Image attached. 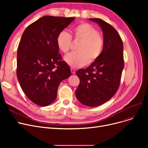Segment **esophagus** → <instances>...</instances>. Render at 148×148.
<instances>
[{"label":"esophagus","mask_w":148,"mask_h":148,"mask_svg":"<svg viewBox=\"0 0 148 148\" xmlns=\"http://www.w3.org/2000/svg\"><path fill=\"white\" fill-rule=\"evenodd\" d=\"M71 73H72L73 74H74L75 73V69H74V68H71Z\"/></svg>","instance_id":"34e87169"}]
</instances>
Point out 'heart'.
<instances>
[{"mask_svg":"<svg viewBox=\"0 0 148 148\" xmlns=\"http://www.w3.org/2000/svg\"><path fill=\"white\" fill-rule=\"evenodd\" d=\"M75 41H80L77 46L78 51L68 54L65 60L73 68H79L97 60L103 52L105 42L98 30L88 23H82L72 30ZM59 49L64 54L69 53L72 45V38L66 31L60 32L56 38Z\"/></svg>","mask_w":148,"mask_h":148,"instance_id":"obj_1","label":"heart"}]
</instances>
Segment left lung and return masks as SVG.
<instances>
[{"label":"left lung","mask_w":148,"mask_h":148,"mask_svg":"<svg viewBox=\"0 0 148 148\" xmlns=\"http://www.w3.org/2000/svg\"><path fill=\"white\" fill-rule=\"evenodd\" d=\"M100 26L105 42L100 58L86 69L77 70L80 84L75 90L79 101L96 107L110 100L117 92L124 67L123 43L116 30L100 18H89Z\"/></svg>","instance_id":"obj_1"}]
</instances>
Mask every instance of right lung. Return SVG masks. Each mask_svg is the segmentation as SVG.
<instances>
[{"label":"right lung","mask_w":148,"mask_h":148,"mask_svg":"<svg viewBox=\"0 0 148 148\" xmlns=\"http://www.w3.org/2000/svg\"><path fill=\"white\" fill-rule=\"evenodd\" d=\"M74 17L44 16L29 25L18 47L17 76L27 97L47 106L57 97L60 83L71 75L56 44L58 34Z\"/></svg>","instance_id":"1"}]
</instances>
